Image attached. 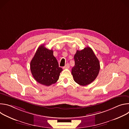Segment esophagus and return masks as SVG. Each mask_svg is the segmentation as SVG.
Listing matches in <instances>:
<instances>
[{
	"instance_id": "esophagus-1",
	"label": "esophagus",
	"mask_w": 129,
	"mask_h": 129,
	"mask_svg": "<svg viewBox=\"0 0 129 129\" xmlns=\"http://www.w3.org/2000/svg\"><path fill=\"white\" fill-rule=\"evenodd\" d=\"M69 64H66V65H65V66L63 67V69H68V68H69Z\"/></svg>"
}]
</instances>
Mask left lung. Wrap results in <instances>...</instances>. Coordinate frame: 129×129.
<instances>
[{
    "instance_id": "1",
    "label": "left lung",
    "mask_w": 129,
    "mask_h": 129,
    "mask_svg": "<svg viewBox=\"0 0 129 129\" xmlns=\"http://www.w3.org/2000/svg\"><path fill=\"white\" fill-rule=\"evenodd\" d=\"M75 65L71 70L75 81L81 86H86L94 81L100 69V62L93 51L87 47L77 50L74 56Z\"/></svg>"
}]
</instances>
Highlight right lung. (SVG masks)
Listing matches in <instances>:
<instances>
[{"label":"right lung","instance_id":"add662e5","mask_svg":"<svg viewBox=\"0 0 129 129\" xmlns=\"http://www.w3.org/2000/svg\"><path fill=\"white\" fill-rule=\"evenodd\" d=\"M30 68L31 74L39 83L49 86L59 80L60 73L63 70L59 67L56 58L53 56V50L40 46L31 60Z\"/></svg>","mask_w":129,"mask_h":129}]
</instances>
